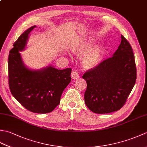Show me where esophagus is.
<instances>
[{
    "label": "esophagus",
    "mask_w": 147,
    "mask_h": 147,
    "mask_svg": "<svg viewBox=\"0 0 147 147\" xmlns=\"http://www.w3.org/2000/svg\"><path fill=\"white\" fill-rule=\"evenodd\" d=\"M71 76V78H72V79H73V80H76V79L78 78L79 76H80L78 72L76 71H72Z\"/></svg>",
    "instance_id": "esophagus-1"
}]
</instances>
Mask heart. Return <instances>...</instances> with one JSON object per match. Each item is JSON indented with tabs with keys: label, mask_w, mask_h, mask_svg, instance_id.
I'll return each mask as SVG.
<instances>
[{
	"label": "heart",
	"mask_w": 147,
	"mask_h": 147,
	"mask_svg": "<svg viewBox=\"0 0 147 147\" xmlns=\"http://www.w3.org/2000/svg\"><path fill=\"white\" fill-rule=\"evenodd\" d=\"M92 44V40H90L88 42H80L74 45L72 50L74 54L82 55L91 48ZM100 59L101 49L99 47H95L84 54L82 57V65L84 68L91 69L97 66L100 62Z\"/></svg>",
	"instance_id": "heart-1"
}]
</instances>
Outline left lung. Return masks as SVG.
Segmentation results:
<instances>
[{
	"instance_id": "1",
	"label": "left lung",
	"mask_w": 147,
	"mask_h": 147,
	"mask_svg": "<svg viewBox=\"0 0 147 147\" xmlns=\"http://www.w3.org/2000/svg\"><path fill=\"white\" fill-rule=\"evenodd\" d=\"M87 88L85 103L96 114L117 111L125 104L136 79L131 46L121 35V42L111 57L83 74Z\"/></svg>"
}]
</instances>
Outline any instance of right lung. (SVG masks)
I'll return each mask as SVG.
<instances>
[{
    "label": "right lung",
    "mask_w": 147,
    "mask_h": 147,
    "mask_svg": "<svg viewBox=\"0 0 147 147\" xmlns=\"http://www.w3.org/2000/svg\"><path fill=\"white\" fill-rule=\"evenodd\" d=\"M35 28L22 33L9 52V85L12 95L27 110L46 114L60 103L62 93L71 80V69L61 70L49 65L32 69L24 64L20 52L25 50L30 33Z\"/></svg>",
    "instance_id": "right-lung-1"
}]
</instances>
